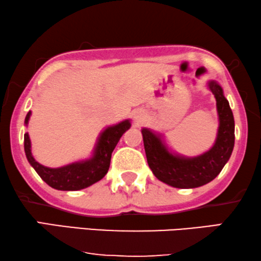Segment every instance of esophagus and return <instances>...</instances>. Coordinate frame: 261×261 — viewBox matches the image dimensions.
I'll list each match as a JSON object with an SVG mask.
<instances>
[{"instance_id":"obj_1","label":"esophagus","mask_w":261,"mask_h":261,"mask_svg":"<svg viewBox=\"0 0 261 261\" xmlns=\"http://www.w3.org/2000/svg\"><path fill=\"white\" fill-rule=\"evenodd\" d=\"M145 117H146L145 113L140 109H137L133 113V119L135 121V123H142L145 121Z\"/></svg>"}]
</instances>
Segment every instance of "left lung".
<instances>
[{
	"label": "left lung",
	"instance_id": "8db88e82",
	"mask_svg": "<svg viewBox=\"0 0 261 261\" xmlns=\"http://www.w3.org/2000/svg\"><path fill=\"white\" fill-rule=\"evenodd\" d=\"M206 87L216 99L219 128L214 145L199 155L187 156L172 151L164 135L142 128V139L149 169L160 181L178 189H194L215 179L229 160L234 148V116L223 89L216 81Z\"/></svg>",
	"mask_w": 261,
	"mask_h": 261
}]
</instances>
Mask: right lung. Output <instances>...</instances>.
Listing matches in <instances>:
<instances>
[{
  "mask_svg": "<svg viewBox=\"0 0 261 261\" xmlns=\"http://www.w3.org/2000/svg\"><path fill=\"white\" fill-rule=\"evenodd\" d=\"M32 112H28L24 124L28 126ZM130 120H123L103 129L96 140L92 154L88 159L78 160L60 167L41 165L32 154V144L28 133H24V153L28 163L37 171L41 179L49 187L62 191H77L97 183L109 170L114 148L123 133L130 128Z\"/></svg>",
  "mask_w": 261,
  "mask_h": 261,
  "instance_id": "1",
  "label": "right lung"
}]
</instances>
